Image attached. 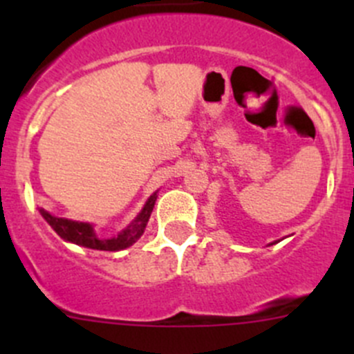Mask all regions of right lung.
<instances>
[{
    "mask_svg": "<svg viewBox=\"0 0 354 354\" xmlns=\"http://www.w3.org/2000/svg\"><path fill=\"white\" fill-rule=\"evenodd\" d=\"M156 194L152 195L151 198L147 200L145 207L142 209V212L138 214L137 219L123 231V233L118 234L116 238H109V240H104V238H97L94 233V227L87 223H77V221L63 219V217L51 216L49 212H46L44 209H41L42 217L49 223V226L63 238V240L71 241L75 245L87 246V248L92 250H106V252H118V250H123L127 246L133 245L138 238L144 233L145 226H147V221L151 217L152 209H154L156 203Z\"/></svg>",
    "mask_w": 354,
    "mask_h": 354,
    "instance_id": "1",
    "label": "right lung"
}]
</instances>
